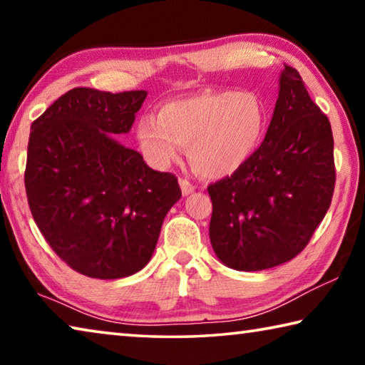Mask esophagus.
I'll use <instances>...</instances> for the list:
<instances>
[{
    "mask_svg": "<svg viewBox=\"0 0 365 365\" xmlns=\"http://www.w3.org/2000/svg\"><path fill=\"white\" fill-rule=\"evenodd\" d=\"M178 183H180L182 193H183L185 196L190 195V193H193V191H195V185L191 183V182H188L187 178H180V180H178Z\"/></svg>",
    "mask_w": 365,
    "mask_h": 365,
    "instance_id": "1",
    "label": "esophagus"
}]
</instances>
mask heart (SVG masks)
Wrapping results in <instances>:
<instances>
[{"instance_id": "b5f03b06", "label": "heart", "mask_w": 365, "mask_h": 365, "mask_svg": "<svg viewBox=\"0 0 365 365\" xmlns=\"http://www.w3.org/2000/svg\"><path fill=\"white\" fill-rule=\"evenodd\" d=\"M267 114L251 91H202L164 103L156 117L137 125L140 151L154 169H165L188 145L201 175L222 178L248 163L261 145Z\"/></svg>"}]
</instances>
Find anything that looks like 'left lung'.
I'll return each mask as SVG.
<instances>
[{
	"label": "left lung",
	"mask_w": 365,
	"mask_h": 365,
	"mask_svg": "<svg viewBox=\"0 0 365 365\" xmlns=\"http://www.w3.org/2000/svg\"><path fill=\"white\" fill-rule=\"evenodd\" d=\"M335 178L329 117L299 72L285 66L262 145L242 169L207 187L215 255L245 272L292 261L329 211Z\"/></svg>",
	"instance_id": "1"
}]
</instances>
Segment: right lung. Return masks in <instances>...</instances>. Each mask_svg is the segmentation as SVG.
I'll return each instance as SVG.
<instances>
[{
	"label": "right lung",
	"mask_w": 365,
	"mask_h": 365,
	"mask_svg": "<svg viewBox=\"0 0 365 365\" xmlns=\"http://www.w3.org/2000/svg\"><path fill=\"white\" fill-rule=\"evenodd\" d=\"M145 90L73 88L32 123L26 182L30 212L53 251L78 274H137L180 200L177 177L148 168L114 135L130 132Z\"/></svg>",
	"instance_id": "add662e5"
}]
</instances>
